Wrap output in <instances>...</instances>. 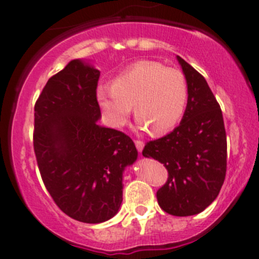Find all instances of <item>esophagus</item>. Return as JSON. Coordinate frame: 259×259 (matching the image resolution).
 Returning <instances> with one entry per match:
<instances>
[{"instance_id":"34e87169","label":"esophagus","mask_w":259,"mask_h":259,"mask_svg":"<svg viewBox=\"0 0 259 259\" xmlns=\"http://www.w3.org/2000/svg\"><path fill=\"white\" fill-rule=\"evenodd\" d=\"M134 143H135V146H137L138 151L141 154V151H143V148H144V143L141 140H134Z\"/></svg>"}]
</instances>
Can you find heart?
<instances>
[{"label":"heart","mask_w":259,"mask_h":259,"mask_svg":"<svg viewBox=\"0 0 259 259\" xmlns=\"http://www.w3.org/2000/svg\"><path fill=\"white\" fill-rule=\"evenodd\" d=\"M97 100L111 126H122L133 105L139 129L160 135L172 129L184 115L189 85L181 70L140 61L116 75L111 85L99 87Z\"/></svg>","instance_id":"heart-1"}]
</instances>
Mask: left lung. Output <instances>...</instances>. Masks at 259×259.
Segmentation results:
<instances>
[{"label": "left lung", "mask_w": 259, "mask_h": 259, "mask_svg": "<svg viewBox=\"0 0 259 259\" xmlns=\"http://www.w3.org/2000/svg\"><path fill=\"white\" fill-rule=\"evenodd\" d=\"M189 100L170 134L146 143L145 157L164 164L167 181L156 192L160 207L172 216H192L219 196L227 168V140L220 104L205 78L178 56Z\"/></svg>", "instance_id": "obj_1"}]
</instances>
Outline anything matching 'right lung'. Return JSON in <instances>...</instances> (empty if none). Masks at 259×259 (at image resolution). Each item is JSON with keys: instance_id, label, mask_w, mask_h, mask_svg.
<instances>
[{"instance_id": "1", "label": "right lung", "mask_w": 259, "mask_h": 259, "mask_svg": "<svg viewBox=\"0 0 259 259\" xmlns=\"http://www.w3.org/2000/svg\"><path fill=\"white\" fill-rule=\"evenodd\" d=\"M100 72L80 59L48 79L34 105L33 148L43 184L65 214L100 223L119 211L122 172L138 150L124 133L97 124Z\"/></svg>"}]
</instances>
